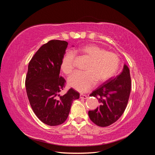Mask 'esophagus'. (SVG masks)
I'll return each mask as SVG.
<instances>
[{"label": "esophagus", "instance_id": "34e87169", "mask_svg": "<svg viewBox=\"0 0 155 155\" xmlns=\"http://www.w3.org/2000/svg\"><path fill=\"white\" fill-rule=\"evenodd\" d=\"M80 98H81V99H84V100H85V99H87V98H88V96H87V95L80 94Z\"/></svg>", "mask_w": 155, "mask_h": 155}]
</instances>
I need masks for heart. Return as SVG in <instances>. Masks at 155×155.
Masks as SVG:
<instances>
[{
  "label": "heart",
  "instance_id": "obj_1",
  "mask_svg": "<svg viewBox=\"0 0 155 155\" xmlns=\"http://www.w3.org/2000/svg\"><path fill=\"white\" fill-rule=\"evenodd\" d=\"M75 52H80L89 59L86 72H76L68 79V85L79 92H85L97 83L105 81L118 70L120 59L116 54L105 51L99 46L90 44L83 46ZM61 69L66 74H71L75 67V54L72 51L64 55Z\"/></svg>",
  "mask_w": 155,
  "mask_h": 155
}]
</instances>
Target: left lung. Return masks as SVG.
I'll list each match as a JSON object with an SVG mask.
<instances>
[{
    "label": "left lung",
    "mask_w": 155,
    "mask_h": 155,
    "mask_svg": "<svg viewBox=\"0 0 155 155\" xmlns=\"http://www.w3.org/2000/svg\"><path fill=\"white\" fill-rule=\"evenodd\" d=\"M130 88V70L125 64L120 74L108 79L90 94L100 102V106L95 110L88 111L92 122L100 127H107L116 122L126 109Z\"/></svg>",
    "instance_id": "left-lung-1"
}]
</instances>
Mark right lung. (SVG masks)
Wrapping results in <instances>:
<instances>
[{
    "instance_id": "1",
    "label": "right lung",
    "mask_w": 155,
    "mask_h": 155,
    "mask_svg": "<svg viewBox=\"0 0 155 155\" xmlns=\"http://www.w3.org/2000/svg\"><path fill=\"white\" fill-rule=\"evenodd\" d=\"M67 46L64 41H48L37 51L28 67L25 85L31 109L42 122L50 126L64 123L73 101L79 98L73 88L59 94L66 82L59 74Z\"/></svg>"
}]
</instances>
